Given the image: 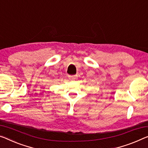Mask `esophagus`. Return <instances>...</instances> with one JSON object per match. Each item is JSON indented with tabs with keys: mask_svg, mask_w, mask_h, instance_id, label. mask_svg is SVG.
<instances>
[{
	"mask_svg": "<svg viewBox=\"0 0 148 148\" xmlns=\"http://www.w3.org/2000/svg\"><path fill=\"white\" fill-rule=\"evenodd\" d=\"M68 77H69V79H71V80H74V79H76L75 75H69L68 76Z\"/></svg>",
	"mask_w": 148,
	"mask_h": 148,
	"instance_id": "esophagus-1",
	"label": "esophagus"
}]
</instances>
